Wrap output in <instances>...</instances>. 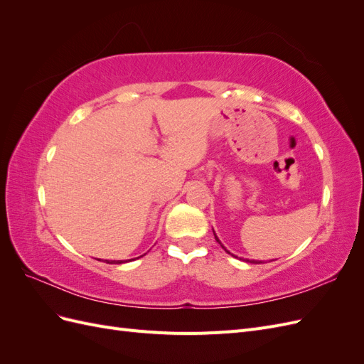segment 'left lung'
I'll list each match as a JSON object with an SVG mask.
<instances>
[{
	"mask_svg": "<svg viewBox=\"0 0 364 364\" xmlns=\"http://www.w3.org/2000/svg\"><path fill=\"white\" fill-rule=\"evenodd\" d=\"M214 235H215V234H214ZM215 240H217V241H218V243H220V240H218L217 237H215ZM220 246H222V247H223V245H222V243H220ZM223 249H225V247H223ZM225 250H226V249H225ZM226 252H228V250H226ZM228 253H230V252H228ZM250 262H255V261H250Z\"/></svg>",
	"mask_w": 364,
	"mask_h": 364,
	"instance_id": "1",
	"label": "left lung"
}]
</instances>
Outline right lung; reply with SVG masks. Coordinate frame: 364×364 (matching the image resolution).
Segmentation results:
<instances>
[{
  "label": "right lung",
  "instance_id": "add662e5",
  "mask_svg": "<svg viewBox=\"0 0 364 364\" xmlns=\"http://www.w3.org/2000/svg\"><path fill=\"white\" fill-rule=\"evenodd\" d=\"M106 262H109V261H106ZM121 262H124V261H111V262H109V264H121Z\"/></svg>",
  "mask_w": 364,
  "mask_h": 364
}]
</instances>
